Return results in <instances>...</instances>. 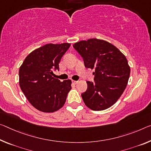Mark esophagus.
Segmentation results:
<instances>
[{
    "mask_svg": "<svg viewBox=\"0 0 151 151\" xmlns=\"http://www.w3.org/2000/svg\"><path fill=\"white\" fill-rule=\"evenodd\" d=\"M77 83H78V81H73V84L76 85Z\"/></svg>",
    "mask_w": 151,
    "mask_h": 151,
    "instance_id": "obj_1",
    "label": "esophagus"
}]
</instances>
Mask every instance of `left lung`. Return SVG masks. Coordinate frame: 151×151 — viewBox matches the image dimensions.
Segmentation results:
<instances>
[{"instance_id":"obj_1","label":"left lung","mask_w":151,"mask_h":151,"mask_svg":"<svg viewBox=\"0 0 151 151\" xmlns=\"http://www.w3.org/2000/svg\"><path fill=\"white\" fill-rule=\"evenodd\" d=\"M87 68L94 69V81H87L81 94L85 104L94 111L106 109L116 103L127 86L130 68L126 56L116 46L95 38L75 43Z\"/></svg>"}]
</instances>
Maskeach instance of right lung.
<instances>
[{"instance_id":"right-lung-1","label":"right lung","mask_w":151,"mask_h":151,"mask_svg":"<svg viewBox=\"0 0 151 151\" xmlns=\"http://www.w3.org/2000/svg\"><path fill=\"white\" fill-rule=\"evenodd\" d=\"M70 44H49L33 50L19 68V86L31 104L43 112L56 111L65 104L71 81L52 77Z\"/></svg>"}]
</instances>
